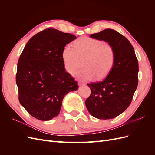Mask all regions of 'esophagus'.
Listing matches in <instances>:
<instances>
[{
	"label": "esophagus",
	"mask_w": 155,
	"mask_h": 155,
	"mask_svg": "<svg viewBox=\"0 0 155 155\" xmlns=\"http://www.w3.org/2000/svg\"><path fill=\"white\" fill-rule=\"evenodd\" d=\"M85 85V84L83 83H81V82L78 83V85H79V86H82V85Z\"/></svg>",
	"instance_id": "esophagus-1"
}]
</instances>
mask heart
Returning a JSON list of instances; mask_svg holds the SVG:
<instances>
[{
  "instance_id": "heart-1",
  "label": "heart",
  "mask_w": 155,
  "mask_h": 155,
  "mask_svg": "<svg viewBox=\"0 0 155 155\" xmlns=\"http://www.w3.org/2000/svg\"><path fill=\"white\" fill-rule=\"evenodd\" d=\"M74 48L70 45L63 48L61 54L63 66L68 73L72 74L80 64V60L85 59L83 62L84 68L74 74L81 81H91L96 76L97 79L104 78L114 66V50L101 40L82 37L75 42Z\"/></svg>"
}]
</instances>
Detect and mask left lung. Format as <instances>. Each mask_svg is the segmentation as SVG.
<instances>
[{
  "label": "left lung",
  "mask_w": 155,
  "mask_h": 155,
  "mask_svg": "<svg viewBox=\"0 0 155 155\" xmlns=\"http://www.w3.org/2000/svg\"><path fill=\"white\" fill-rule=\"evenodd\" d=\"M90 37L107 42L114 50L113 67L104 80L87 84L91 94L85 101L92 116L109 120L121 114L130 104L138 83V59L129 41L114 30L106 29Z\"/></svg>",
  "instance_id": "obj_1"
}]
</instances>
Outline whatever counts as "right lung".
I'll return each instance as SVG.
<instances>
[{"label": "right lung", "mask_w": 155, "mask_h": 155, "mask_svg": "<svg viewBox=\"0 0 155 155\" xmlns=\"http://www.w3.org/2000/svg\"><path fill=\"white\" fill-rule=\"evenodd\" d=\"M77 37L48 28L28 41L18 59L16 83L20 104L34 118L48 121L60 112L62 101L78 85L65 71L63 48Z\"/></svg>", "instance_id": "1"}]
</instances>
